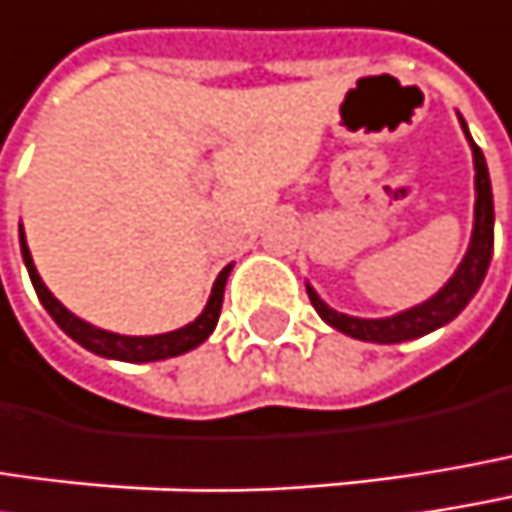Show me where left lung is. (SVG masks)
Returning a JSON list of instances; mask_svg holds the SVG:
<instances>
[{"instance_id": "8db88e82", "label": "left lung", "mask_w": 512, "mask_h": 512, "mask_svg": "<svg viewBox=\"0 0 512 512\" xmlns=\"http://www.w3.org/2000/svg\"><path fill=\"white\" fill-rule=\"evenodd\" d=\"M466 128V122H463ZM469 137V131H466ZM472 143V155H475V190H478V202H475V231H472V246L463 257V263L457 266L454 278L442 287L434 299H428L419 307H410L398 316L390 319H357V316H346V313H337L331 310L328 304L322 302L313 287H307V296L310 304L316 307V313L337 331L349 334L354 340H363V343H404V340H416V337H425L431 331H437L440 325L451 322L466 304L472 302V296L478 293L484 275L489 269V257H492V222H495V213H492V187H489V172L487 161H484V152L475 146V140L469 137Z\"/></svg>"}]
</instances>
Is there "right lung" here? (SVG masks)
Wrapping results in <instances>:
<instances>
[{
    "mask_svg": "<svg viewBox=\"0 0 512 512\" xmlns=\"http://www.w3.org/2000/svg\"><path fill=\"white\" fill-rule=\"evenodd\" d=\"M20 243H23V260L28 266V275H31V284H34V293L37 299L43 302V307L49 310V316L61 325L64 334H70L72 340L78 346H84L87 351L93 354H102V357H114V360H125V363H149V360H163V357H175V354H184V351L196 349L199 343H205L216 322H219V310H222V293H225V281H228V269L219 272L216 284H213V293H210V302L205 307V313L178 328V331H169V334H158V337H122V334H111V331H102V328H93L87 325L84 319L72 316L70 310L64 304L58 302L46 284L40 281L37 269H34V260H31V252L25 246V234L20 231Z\"/></svg>",
    "mask_w": 512,
    "mask_h": 512,
    "instance_id": "obj_1",
    "label": "right lung"
}]
</instances>
